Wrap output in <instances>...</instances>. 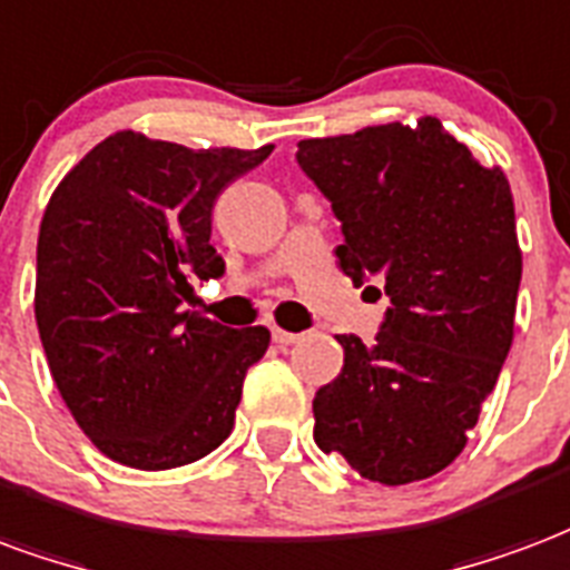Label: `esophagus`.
Instances as JSON below:
<instances>
[{
	"mask_svg": "<svg viewBox=\"0 0 570 570\" xmlns=\"http://www.w3.org/2000/svg\"><path fill=\"white\" fill-rule=\"evenodd\" d=\"M272 338H274V344H281V347H286V344H296V341H302V335H298V332H286V328L274 326L272 328Z\"/></svg>",
	"mask_w": 570,
	"mask_h": 570,
	"instance_id": "1",
	"label": "esophagus"
}]
</instances>
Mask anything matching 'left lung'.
<instances>
[{
    "instance_id": "8db88e82",
    "label": "left lung",
    "mask_w": 570,
    "mask_h": 570,
    "mask_svg": "<svg viewBox=\"0 0 570 570\" xmlns=\"http://www.w3.org/2000/svg\"><path fill=\"white\" fill-rule=\"evenodd\" d=\"M296 159L341 220V272L386 284L374 344L338 335L344 368L314 395V441L402 487L465 450L513 344L522 277L513 196L438 117L305 138Z\"/></svg>"
}]
</instances>
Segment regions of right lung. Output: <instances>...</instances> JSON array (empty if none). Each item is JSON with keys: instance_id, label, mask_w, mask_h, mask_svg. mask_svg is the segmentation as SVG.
<instances>
[{"instance_id": "obj_1", "label": "right lung", "mask_w": 570, "mask_h": 570, "mask_svg": "<svg viewBox=\"0 0 570 570\" xmlns=\"http://www.w3.org/2000/svg\"><path fill=\"white\" fill-rule=\"evenodd\" d=\"M274 145L193 147L120 129L57 184L38 229L36 323L83 435L120 465L166 471L229 438L265 326L205 317L193 284L220 277L210 210Z\"/></svg>"}]
</instances>
